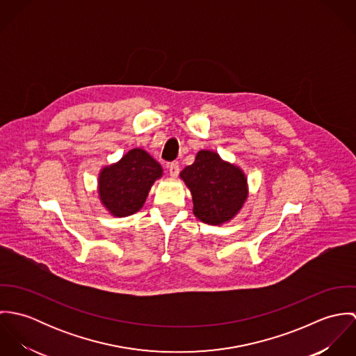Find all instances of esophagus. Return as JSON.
<instances>
[{"mask_svg": "<svg viewBox=\"0 0 356 356\" xmlns=\"http://www.w3.org/2000/svg\"><path fill=\"white\" fill-rule=\"evenodd\" d=\"M168 171H170V175H171L172 178L178 177V174H179V165H178V163H171V164L168 165Z\"/></svg>", "mask_w": 356, "mask_h": 356, "instance_id": "34e87169", "label": "esophagus"}]
</instances>
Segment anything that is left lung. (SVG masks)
<instances>
[{"label": "left lung", "instance_id": "obj_1", "mask_svg": "<svg viewBox=\"0 0 356 356\" xmlns=\"http://www.w3.org/2000/svg\"><path fill=\"white\" fill-rule=\"evenodd\" d=\"M181 178L192 193L193 213L208 225L232 220L248 197L243 170L212 151L197 153L195 163L181 171Z\"/></svg>", "mask_w": 356, "mask_h": 356}]
</instances>
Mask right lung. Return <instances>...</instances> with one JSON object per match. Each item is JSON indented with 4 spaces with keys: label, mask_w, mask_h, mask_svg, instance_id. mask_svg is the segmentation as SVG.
I'll return each mask as SVG.
<instances>
[{
    "label": "right lung",
    "mask_w": 356,
    "mask_h": 356,
    "mask_svg": "<svg viewBox=\"0 0 356 356\" xmlns=\"http://www.w3.org/2000/svg\"><path fill=\"white\" fill-rule=\"evenodd\" d=\"M161 165L144 149L134 148L118 163L104 167L99 174V196L111 215L123 218L143 208Z\"/></svg>",
    "instance_id": "right-lung-1"
}]
</instances>
